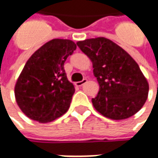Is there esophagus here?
I'll list each match as a JSON object with an SVG mask.
<instances>
[{"label": "esophagus", "mask_w": 158, "mask_h": 158, "mask_svg": "<svg viewBox=\"0 0 158 158\" xmlns=\"http://www.w3.org/2000/svg\"><path fill=\"white\" fill-rule=\"evenodd\" d=\"M87 81H88V80H87L86 78H84L83 80H82V81H80V82H76V86H79V87H82V85H83V84H85V83L87 82Z\"/></svg>", "instance_id": "obj_1"}]
</instances>
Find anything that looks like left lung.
<instances>
[{"label":"left lung","instance_id":"8db88e82","mask_svg":"<svg viewBox=\"0 0 158 158\" xmlns=\"http://www.w3.org/2000/svg\"><path fill=\"white\" fill-rule=\"evenodd\" d=\"M93 64L99 91L92 98L95 109L105 117L124 119L145 104L149 83L138 64L120 46L106 38L76 43Z\"/></svg>","mask_w":158,"mask_h":158}]
</instances>
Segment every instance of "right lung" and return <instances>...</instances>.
Segmentation results:
<instances>
[{"label": "right lung", "mask_w": 158, "mask_h": 158, "mask_svg": "<svg viewBox=\"0 0 158 158\" xmlns=\"http://www.w3.org/2000/svg\"><path fill=\"white\" fill-rule=\"evenodd\" d=\"M76 49L73 41L55 39L28 60L15 87L16 103L27 117L44 123L68 111L75 87L67 78L64 63Z\"/></svg>", "instance_id": "obj_1"}]
</instances>
